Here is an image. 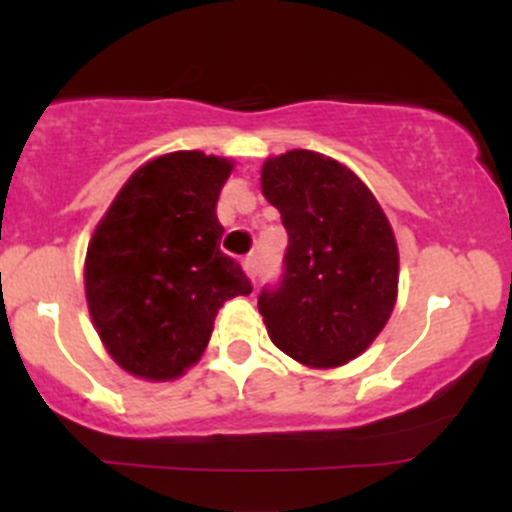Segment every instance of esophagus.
Wrapping results in <instances>:
<instances>
[{"mask_svg":"<svg viewBox=\"0 0 512 512\" xmlns=\"http://www.w3.org/2000/svg\"><path fill=\"white\" fill-rule=\"evenodd\" d=\"M242 267H245L247 277H250V280H255L257 272H260V255H250L245 262H242Z\"/></svg>","mask_w":512,"mask_h":512,"instance_id":"esophagus-1","label":"esophagus"}]
</instances>
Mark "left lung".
I'll return each mask as SVG.
<instances>
[{"label":"left lung","mask_w":512,"mask_h":512,"mask_svg":"<svg viewBox=\"0 0 512 512\" xmlns=\"http://www.w3.org/2000/svg\"><path fill=\"white\" fill-rule=\"evenodd\" d=\"M260 180L289 237L280 282L257 299L270 339L307 366L347 364L379 337L396 304L389 220L352 170L322 153L270 158Z\"/></svg>","instance_id":"left-lung-1"}]
</instances>
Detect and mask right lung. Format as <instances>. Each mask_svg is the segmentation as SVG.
Masks as SVG:
<instances>
[{"label": "right lung", "instance_id": "add662e5", "mask_svg": "<svg viewBox=\"0 0 512 512\" xmlns=\"http://www.w3.org/2000/svg\"><path fill=\"white\" fill-rule=\"evenodd\" d=\"M232 163L200 151L160 156L128 178L86 252V299L108 354L143 379H175L200 359L218 309L252 285L220 250L215 205Z\"/></svg>", "mask_w": 512, "mask_h": 512}]
</instances>
